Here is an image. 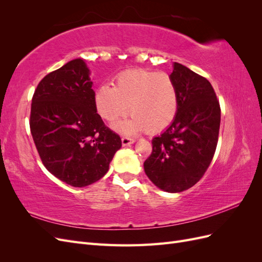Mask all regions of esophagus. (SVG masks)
<instances>
[{
  "mask_svg": "<svg viewBox=\"0 0 262 262\" xmlns=\"http://www.w3.org/2000/svg\"><path fill=\"white\" fill-rule=\"evenodd\" d=\"M121 142H122V145L123 146H128V145L134 143V140L131 139V138H128V137H122L121 138Z\"/></svg>",
  "mask_w": 262,
  "mask_h": 262,
  "instance_id": "1",
  "label": "esophagus"
}]
</instances>
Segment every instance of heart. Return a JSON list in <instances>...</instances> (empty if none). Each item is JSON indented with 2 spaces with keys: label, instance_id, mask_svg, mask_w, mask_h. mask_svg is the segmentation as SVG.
I'll list each match as a JSON object with an SVG mask.
<instances>
[{
  "label": "heart",
  "instance_id": "1",
  "mask_svg": "<svg viewBox=\"0 0 262 262\" xmlns=\"http://www.w3.org/2000/svg\"><path fill=\"white\" fill-rule=\"evenodd\" d=\"M94 102L99 116L108 122L116 121L129 109L132 117L114 125L124 134L164 131L175 120L179 106L172 77L165 72L143 69L120 73L116 77L115 87L108 84L98 86Z\"/></svg>",
  "mask_w": 262,
  "mask_h": 262
}]
</instances>
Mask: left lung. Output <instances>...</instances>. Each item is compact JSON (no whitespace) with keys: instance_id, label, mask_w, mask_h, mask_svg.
I'll use <instances>...</instances> for the list:
<instances>
[{"instance_id":"obj_1","label":"left lung","mask_w":262,"mask_h":262,"mask_svg":"<svg viewBox=\"0 0 262 262\" xmlns=\"http://www.w3.org/2000/svg\"><path fill=\"white\" fill-rule=\"evenodd\" d=\"M170 76L178 92V113L152 140L144 171L156 187L175 193L194 186L210 166L217 145L221 108L205 77L177 62Z\"/></svg>"}]
</instances>
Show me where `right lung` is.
Segmentation results:
<instances>
[{
    "label": "right lung",
    "mask_w": 262,
    "mask_h": 262,
    "mask_svg": "<svg viewBox=\"0 0 262 262\" xmlns=\"http://www.w3.org/2000/svg\"><path fill=\"white\" fill-rule=\"evenodd\" d=\"M90 69L82 59L46 75L31 100L30 132L45 167L73 187L104 177L121 139L97 114Z\"/></svg>",
    "instance_id": "right-lung-1"
}]
</instances>
